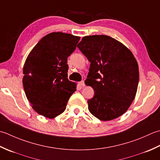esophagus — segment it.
<instances>
[{
  "mask_svg": "<svg viewBox=\"0 0 160 160\" xmlns=\"http://www.w3.org/2000/svg\"><path fill=\"white\" fill-rule=\"evenodd\" d=\"M79 86H80L81 88L85 87V83H84V81H81V82H79Z\"/></svg>",
  "mask_w": 160,
  "mask_h": 160,
  "instance_id": "esophagus-1",
  "label": "esophagus"
}]
</instances>
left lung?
I'll return each instance as SVG.
<instances>
[{"label":"left lung","mask_w":160,"mask_h":160,"mask_svg":"<svg viewBox=\"0 0 160 160\" xmlns=\"http://www.w3.org/2000/svg\"><path fill=\"white\" fill-rule=\"evenodd\" d=\"M77 48L90 62L85 81L94 91L88 100L90 113L102 121L123 115L135 99L139 83L138 63L132 52L106 35L84 37Z\"/></svg>","instance_id":"left-lung-1"}]
</instances>
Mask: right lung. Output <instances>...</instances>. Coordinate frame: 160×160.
Instances as JSON below:
<instances>
[{
    "mask_svg": "<svg viewBox=\"0 0 160 160\" xmlns=\"http://www.w3.org/2000/svg\"><path fill=\"white\" fill-rule=\"evenodd\" d=\"M80 37L57 32L45 35L32 49L22 68V86L32 108L53 119L66 108L77 84L68 79V57Z\"/></svg>",
    "mask_w": 160,
    "mask_h": 160,
    "instance_id": "right-lung-1",
    "label": "right lung"
}]
</instances>
